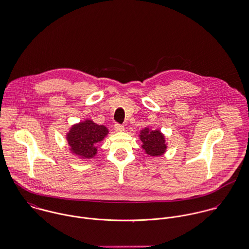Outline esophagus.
<instances>
[{"mask_svg": "<svg viewBox=\"0 0 249 249\" xmlns=\"http://www.w3.org/2000/svg\"><path fill=\"white\" fill-rule=\"evenodd\" d=\"M115 130L119 131V132H122V131L124 130V126L123 124H115Z\"/></svg>", "mask_w": 249, "mask_h": 249, "instance_id": "1", "label": "esophagus"}]
</instances>
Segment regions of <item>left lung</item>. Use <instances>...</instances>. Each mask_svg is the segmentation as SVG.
Returning a JSON list of instances; mask_svg holds the SVG:
<instances>
[{
	"label": "left lung",
	"instance_id": "8db88e82",
	"mask_svg": "<svg viewBox=\"0 0 249 249\" xmlns=\"http://www.w3.org/2000/svg\"><path fill=\"white\" fill-rule=\"evenodd\" d=\"M140 139L143 143L142 149L151 157H160L166 152L165 137L160 130H150L146 127L140 130Z\"/></svg>",
	"mask_w": 249,
	"mask_h": 249
}]
</instances>
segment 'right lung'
Segmentation results:
<instances>
[{"label": "right lung", "instance_id": "right-lung-1", "mask_svg": "<svg viewBox=\"0 0 249 249\" xmlns=\"http://www.w3.org/2000/svg\"><path fill=\"white\" fill-rule=\"evenodd\" d=\"M108 134L104 125H98L91 120L74 124L67 134V140L72 154L81 159H92L97 153V143Z\"/></svg>", "mask_w": 249, "mask_h": 249}]
</instances>
